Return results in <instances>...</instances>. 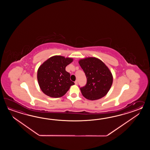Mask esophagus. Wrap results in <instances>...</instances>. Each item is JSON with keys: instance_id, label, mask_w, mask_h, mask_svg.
Returning a JSON list of instances; mask_svg holds the SVG:
<instances>
[{"instance_id": "1", "label": "esophagus", "mask_w": 150, "mask_h": 150, "mask_svg": "<svg viewBox=\"0 0 150 150\" xmlns=\"http://www.w3.org/2000/svg\"><path fill=\"white\" fill-rule=\"evenodd\" d=\"M74 83H75V85H77L78 84V80H76L75 82H74Z\"/></svg>"}]
</instances>
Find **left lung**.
<instances>
[{
	"label": "left lung",
	"mask_w": 150,
	"mask_h": 150,
	"mask_svg": "<svg viewBox=\"0 0 150 150\" xmlns=\"http://www.w3.org/2000/svg\"><path fill=\"white\" fill-rule=\"evenodd\" d=\"M86 78V85L81 87L83 96L88 100L102 98L108 92L113 81L112 72L105 64L96 57H87L79 61Z\"/></svg>",
	"instance_id": "8db88e82"
}]
</instances>
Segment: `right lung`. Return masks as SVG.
Returning a JSON list of instances; mask_svg holds the SVG:
<instances>
[{"instance_id": "1", "label": "right lung", "mask_w": 150, "mask_h": 150, "mask_svg": "<svg viewBox=\"0 0 150 150\" xmlns=\"http://www.w3.org/2000/svg\"><path fill=\"white\" fill-rule=\"evenodd\" d=\"M73 61L72 58L54 56L40 66L37 78L39 86L45 95L60 98L74 85L70 80V74L65 70L66 67Z\"/></svg>"}]
</instances>
